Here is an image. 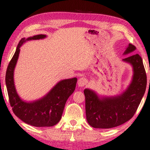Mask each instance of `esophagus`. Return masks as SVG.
Listing matches in <instances>:
<instances>
[{
	"instance_id": "1",
	"label": "esophagus",
	"mask_w": 150,
	"mask_h": 150,
	"mask_svg": "<svg viewBox=\"0 0 150 150\" xmlns=\"http://www.w3.org/2000/svg\"><path fill=\"white\" fill-rule=\"evenodd\" d=\"M87 83H88V80L86 79V78H84V77H82L81 79H79V81H78V85H79V87H81L85 86Z\"/></svg>"
}]
</instances>
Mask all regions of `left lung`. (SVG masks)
Returning <instances> with one entry per match:
<instances>
[{"mask_svg":"<svg viewBox=\"0 0 150 150\" xmlns=\"http://www.w3.org/2000/svg\"><path fill=\"white\" fill-rule=\"evenodd\" d=\"M135 50L136 47L129 44L124 54H130ZM122 61L132 66L133 74L130 83L122 93L100 96L93 90H84L86 118L93 128H111L128 122L134 115L144 96L147 76L141 57L134 54Z\"/></svg>","mask_w":150,"mask_h":150,"instance_id":"left-lung-1","label":"left lung"}]
</instances>
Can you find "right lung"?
<instances>
[{"label":"right lung","mask_w":150,"mask_h":150,"mask_svg":"<svg viewBox=\"0 0 150 150\" xmlns=\"http://www.w3.org/2000/svg\"><path fill=\"white\" fill-rule=\"evenodd\" d=\"M46 38V35H38L26 39L22 38L10 61L5 76L9 102L14 114L22 122L35 127L53 126L60 121L65 104L74 91L77 82L76 78L60 81L44 97L33 101H25L18 95L13 76L20 47L27 41L42 40Z\"/></svg>","instance_id":"1"}]
</instances>
